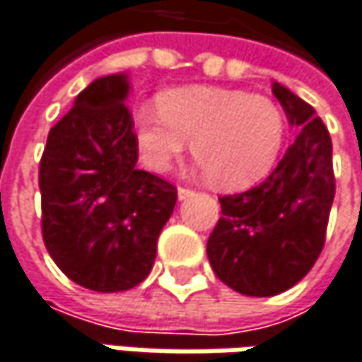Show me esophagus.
Returning a JSON list of instances; mask_svg holds the SVG:
<instances>
[{
	"instance_id": "34e87169",
	"label": "esophagus",
	"mask_w": 362,
	"mask_h": 362,
	"mask_svg": "<svg viewBox=\"0 0 362 362\" xmlns=\"http://www.w3.org/2000/svg\"><path fill=\"white\" fill-rule=\"evenodd\" d=\"M177 195H179V199H187V197L195 195V192L194 189H189V187H179V189H177Z\"/></svg>"
}]
</instances>
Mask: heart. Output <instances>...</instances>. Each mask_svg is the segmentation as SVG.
Instances as JSON below:
<instances>
[{
  "label": "heart",
  "mask_w": 362,
  "mask_h": 362,
  "mask_svg": "<svg viewBox=\"0 0 362 362\" xmlns=\"http://www.w3.org/2000/svg\"><path fill=\"white\" fill-rule=\"evenodd\" d=\"M144 163L167 170L192 142L194 158L222 189H243L268 175L284 140V117L262 94L216 86L165 92L158 109L136 111Z\"/></svg>",
  "instance_id": "obj_1"
}]
</instances>
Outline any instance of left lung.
Listing matches in <instances>:
<instances>
[{
    "mask_svg": "<svg viewBox=\"0 0 362 362\" xmlns=\"http://www.w3.org/2000/svg\"><path fill=\"white\" fill-rule=\"evenodd\" d=\"M297 140L259 185L222 195V216L208 239L214 274L247 297H272L295 286L313 268L325 243L336 194L332 140L315 109L274 82Z\"/></svg>",
    "mask_w": 362,
    "mask_h": 362,
    "instance_id": "obj_1",
    "label": "left lung"
}]
</instances>
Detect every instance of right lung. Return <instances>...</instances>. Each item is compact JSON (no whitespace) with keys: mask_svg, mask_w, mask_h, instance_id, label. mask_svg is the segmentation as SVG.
<instances>
[{"mask_svg":"<svg viewBox=\"0 0 362 362\" xmlns=\"http://www.w3.org/2000/svg\"><path fill=\"white\" fill-rule=\"evenodd\" d=\"M127 74L96 78L49 132L40 158L42 241L69 280L96 293L138 286L177 189L136 167Z\"/></svg>","mask_w":362,"mask_h":362,"instance_id":"obj_1","label":"right lung"}]
</instances>
